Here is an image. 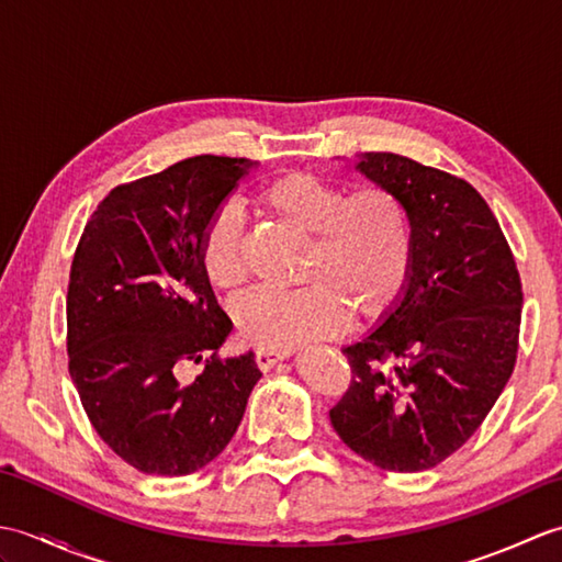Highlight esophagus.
Listing matches in <instances>:
<instances>
[{
    "label": "esophagus",
    "instance_id": "1",
    "mask_svg": "<svg viewBox=\"0 0 562 562\" xmlns=\"http://www.w3.org/2000/svg\"><path fill=\"white\" fill-rule=\"evenodd\" d=\"M290 352L288 350H266V348H258L256 350V364H258V369H262V372H268V369L272 367V364H278L280 360H284V357H288Z\"/></svg>",
    "mask_w": 562,
    "mask_h": 562
}]
</instances>
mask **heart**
<instances>
[{"label": "heart", "instance_id": "b5f03b06", "mask_svg": "<svg viewBox=\"0 0 562 562\" xmlns=\"http://www.w3.org/2000/svg\"><path fill=\"white\" fill-rule=\"evenodd\" d=\"M256 202L270 217L308 236L294 292L258 290L238 300L234 318L256 348L292 350L330 338L357 321L389 314L408 284L413 224L403 200L389 188L348 193L314 173L290 171L260 183ZM200 266L220 292H236L248 278L244 217L234 205L210 214L200 238Z\"/></svg>", "mask_w": 562, "mask_h": 562}]
</instances>
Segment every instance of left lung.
Instances as JSON below:
<instances>
[{
	"label": "left lung",
	"instance_id": "left-lung-1",
	"mask_svg": "<svg viewBox=\"0 0 562 562\" xmlns=\"http://www.w3.org/2000/svg\"><path fill=\"white\" fill-rule=\"evenodd\" d=\"M357 169L403 200L413 268L384 324L342 348L352 379L330 425L379 469L427 471L473 437L515 372L519 270L463 178L391 151H367Z\"/></svg>",
	"mask_w": 562,
	"mask_h": 562
}]
</instances>
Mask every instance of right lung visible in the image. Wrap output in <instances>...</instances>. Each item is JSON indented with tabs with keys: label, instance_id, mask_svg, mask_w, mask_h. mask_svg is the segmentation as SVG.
Returning <instances> with one entry per match:
<instances>
[{
	"label": "right lung",
	"instance_id": "1",
	"mask_svg": "<svg viewBox=\"0 0 562 562\" xmlns=\"http://www.w3.org/2000/svg\"><path fill=\"white\" fill-rule=\"evenodd\" d=\"M250 161L200 154L105 195L67 288L69 376L99 437L133 469L188 475L229 445L260 379L220 357L232 321L200 266L210 214ZM188 363H202L195 380Z\"/></svg>",
	"mask_w": 562,
	"mask_h": 562
}]
</instances>
